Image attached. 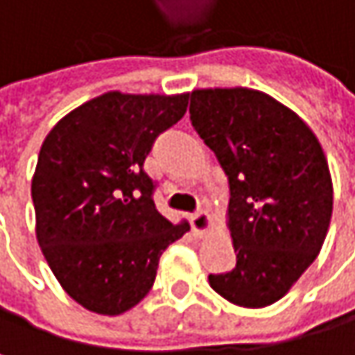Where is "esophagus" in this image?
<instances>
[{
	"label": "esophagus",
	"instance_id": "1",
	"mask_svg": "<svg viewBox=\"0 0 355 355\" xmlns=\"http://www.w3.org/2000/svg\"><path fill=\"white\" fill-rule=\"evenodd\" d=\"M189 222H191V228H193V232L197 236H203L209 230V226H211V218H209V214L205 209H199V211L191 214Z\"/></svg>",
	"mask_w": 355,
	"mask_h": 355
}]
</instances>
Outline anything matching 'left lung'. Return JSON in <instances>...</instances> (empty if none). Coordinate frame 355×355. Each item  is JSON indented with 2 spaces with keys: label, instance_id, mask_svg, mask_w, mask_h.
Listing matches in <instances>:
<instances>
[{
  "label": "left lung",
  "instance_id": "8db88e82",
  "mask_svg": "<svg viewBox=\"0 0 355 355\" xmlns=\"http://www.w3.org/2000/svg\"><path fill=\"white\" fill-rule=\"evenodd\" d=\"M191 123L214 150L228 184V228L236 267L209 275L228 302H277L324 243L333 182L311 127L271 96L248 88L191 92Z\"/></svg>",
  "mask_w": 355,
  "mask_h": 355
}]
</instances>
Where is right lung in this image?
I'll use <instances>...</instances> for the list:
<instances>
[{
	"mask_svg": "<svg viewBox=\"0 0 355 355\" xmlns=\"http://www.w3.org/2000/svg\"><path fill=\"white\" fill-rule=\"evenodd\" d=\"M189 94L107 92L44 137L35 177L36 241L61 288L84 309L123 315L152 290L160 254L189 224L154 203L144 171L156 137L182 119Z\"/></svg>",
	"mask_w": 355,
	"mask_h": 355,
	"instance_id": "add662e5",
	"label": "right lung"
}]
</instances>
